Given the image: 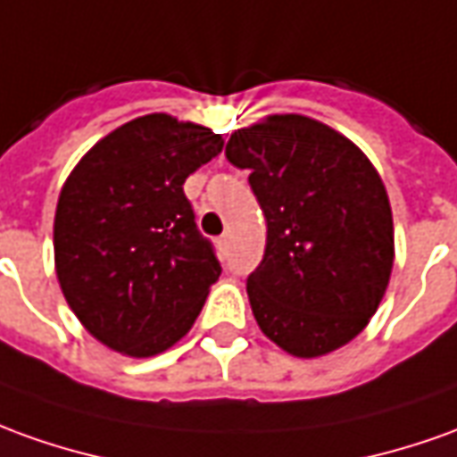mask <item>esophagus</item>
I'll return each mask as SVG.
<instances>
[{"label": "esophagus", "instance_id": "1", "mask_svg": "<svg viewBox=\"0 0 457 457\" xmlns=\"http://www.w3.org/2000/svg\"><path fill=\"white\" fill-rule=\"evenodd\" d=\"M216 244H219V248H223V251H226V248H228V234L219 236V241H216Z\"/></svg>", "mask_w": 457, "mask_h": 457}]
</instances>
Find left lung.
<instances>
[{"mask_svg":"<svg viewBox=\"0 0 457 457\" xmlns=\"http://www.w3.org/2000/svg\"><path fill=\"white\" fill-rule=\"evenodd\" d=\"M226 159L248 169L266 251L246 291L259 328L286 353L316 358L366 328L393 269V213L378 171L316 119L273 114L238 129Z\"/></svg>","mask_w":457,"mask_h":457,"instance_id":"8db88e82","label":"left lung"}]
</instances>
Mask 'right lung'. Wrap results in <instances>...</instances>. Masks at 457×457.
<instances>
[{
	"label": "right lung",
	"mask_w": 457,
	"mask_h": 457,
	"mask_svg": "<svg viewBox=\"0 0 457 457\" xmlns=\"http://www.w3.org/2000/svg\"><path fill=\"white\" fill-rule=\"evenodd\" d=\"M221 134L146 114L94 144L62 187L54 263L69 308L96 341L149 358L187 336L221 263L198 234L184 181Z\"/></svg>",
	"instance_id": "right-lung-1"
}]
</instances>
